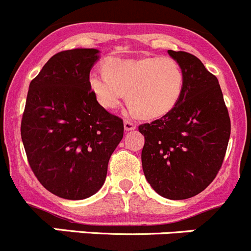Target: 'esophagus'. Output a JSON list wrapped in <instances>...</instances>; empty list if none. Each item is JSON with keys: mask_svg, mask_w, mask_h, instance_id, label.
Returning <instances> with one entry per match:
<instances>
[{"mask_svg": "<svg viewBox=\"0 0 251 251\" xmlns=\"http://www.w3.org/2000/svg\"><path fill=\"white\" fill-rule=\"evenodd\" d=\"M124 127H125L126 131H132L136 128V124L130 120H125L124 121Z\"/></svg>", "mask_w": 251, "mask_h": 251, "instance_id": "obj_1", "label": "esophagus"}]
</instances>
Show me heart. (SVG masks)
<instances>
[{
    "mask_svg": "<svg viewBox=\"0 0 251 251\" xmlns=\"http://www.w3.org/2000/svg\"><path fill=\"white\" fill-rule=\"evenodd\" d=\"M103 70L104 74L91 73L88 86L107 109L118 108L127 92L132 113L146 119L161 118L176 107L183 92V70L170 57L110 58Z\"/></svg>",
    "mask_w": 251,
    "mask_h": 251,
    "instance_id": "heart-1",
    "label": "heart"
}]
</instances>
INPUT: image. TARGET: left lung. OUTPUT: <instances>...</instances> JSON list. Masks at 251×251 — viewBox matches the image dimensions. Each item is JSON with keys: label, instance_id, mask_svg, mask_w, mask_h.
<instances>
[{"label": "left lung", "instance_id": "1", "mask_svg": "<svg viewBox=\"0 0 251 251\" xmlns=\"http://www.w3.org/2000/svg\"><path fill=\"white\" fill-rule=\"evenodd\" d=\"M168 53L184 74L176 107L138 130L144 136L142 168L151 188L164 198L181 201L203 192L221 169L231 120L219 80L191 53Z\"/></svg>", "mask_w": 251, "mask_h": 251}]
</instances>
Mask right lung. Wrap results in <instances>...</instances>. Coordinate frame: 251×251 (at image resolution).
I'll use <instances>...</instances> for the list:
<instances>
[{
    "mask_svg": "<svg viewBox=\"0 0 251 251\" xmlns=\"http://www.w3.org/2000/svg\"><path fill=\"white\" fill-rule=\"evenodd\" d=\"M95 48L63 50L30 82L22 141L32 173L53 193L80 201L97 193L124 123L97 102L88 86Z\"/></svg>",
    "mask_w": 251,
    "mask_h": 251,
    "instance_id": "obj_1",
    "label": "right lung"
}]
</instances>
